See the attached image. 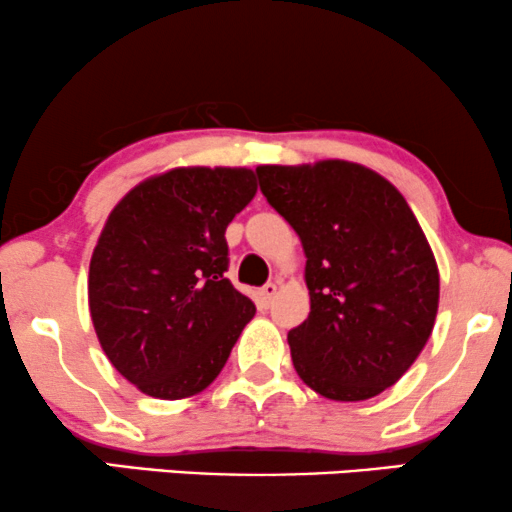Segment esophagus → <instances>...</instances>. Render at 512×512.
Returning <instances> with one entry per match:
<instances>
[{
    "instance_id": "34e87169",
    "label": "esophagus",
    "mask_w": 512,
    "mask_h": 512,
    "mask_svg": "<svg viewBox=\"0 0 512 512\" xmlns=\"http://www.w3.org/2000/svg\"><path fill=\"white\" fill-rule=\"evenodd\" d=\"M276 293H278L276 283H267V286H262L260 293H257V295H260V304H262V307H269V304L274 302Z\"/></svg>"
}]
</instances>
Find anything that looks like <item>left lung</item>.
Instances as JSON below:
<instances>
[{"label": "left lung", "mask_w": 512, "mask_h": 512, "mask_svg": "<svg viewBox=\"0 0 512 512\" xmlns=\"http://www.w3.org/2000/svg\"><path fill=\"white\" fill-rule=\"evenodd\" d=\"M257 177L307 257L309 316L288 333L297 375L335 401L392 387L423 352L439 304L435 255L409 203L347 160L260 165Z\"/></svg>", "instance_id": "obj_1"}]
</instances>
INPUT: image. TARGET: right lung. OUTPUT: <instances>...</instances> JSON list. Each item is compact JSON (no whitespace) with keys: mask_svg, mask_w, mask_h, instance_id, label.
<instances>
[{"mask_svg":"<svg viewBox=\"0 0 512 512\" xmlns=\"http://www.w3.org/2000/svg\"><path fill=\"white\" fill-rule=\"evenodd\" d=\"M255 193L245 167H174L108 215L89 262V312L106 357L148 397L203 392L255 316L224 278L226 226Z\"/></svg>","mask_w":512,"mask_h":512,"instance_id":"right-lung-1","label":"right lung"}]
</instances>
